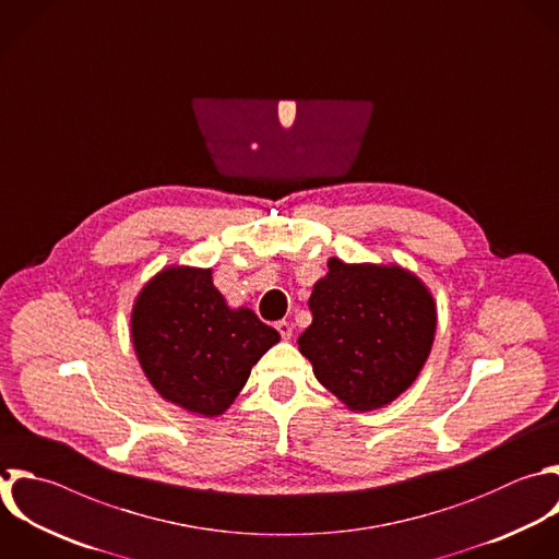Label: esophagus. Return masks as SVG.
<instances>
[{
  "label": "esophagus",
  "mask_w": 559,
  "mask_h": 559,
  "mask_svg": "<svg viewBox=\"0 0 559 559\" xmlns=\"http://www.w3.org/2000/svg\"><path fill=\"white\" fill-rule=\"evenodd\" d=\"M277 332H280V336L282 338H290L293 336V325L288 323V321H277Z\"/></svg>",
  "instance_id": "34e87169"
}]
</instances>
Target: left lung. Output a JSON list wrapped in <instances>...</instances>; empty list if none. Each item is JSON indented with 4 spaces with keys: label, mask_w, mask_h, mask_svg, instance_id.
I'll use <instances>...</instances> for the list:
<instances>
[{
    "label": "left lung",
    "mask_w": 559,
    "mask_h": 559,
    "mask_svg": "<svg viewBox=\"0 0 559 559\" xmlns=\"http://www.w3.org/2000/svg\"><path fill=\"white\" fill-rule=\"evenodd\" d=\"M308 306L312 323L297 341L299 352L347 408H380L419 376L432 347L437 310L413 273L332 258Z\"/></svg>",
    "instance_id": "1"
}]
</instances>
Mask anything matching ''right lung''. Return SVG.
Segmentation results:
<instances>
[{"label": "right lung", "instance_id": "1", "mask_svg": "<svg viewBox=\"0 0 559 559\" xmlns=\"http://www.w3.org/2000/svg\"><path fill=\"white\" fill-rule=\"evenodd\" d=\"M131 332L140 365L168 402L216 417L280 334L249 308L231 310L212 269L170 266L138 295Z\"/></svg>", "mask_w": 559, "mask_h": 559}]
</instances>
